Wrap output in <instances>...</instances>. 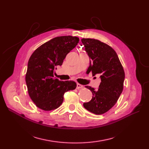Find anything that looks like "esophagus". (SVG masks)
Masks as SVG:
<instances>
[{
  "label": "esophagus",
  "mask_w": 149,
  "mask_h": 149,
  "mask_svg": "<svg viewBox=\"0 0 149 149\" xmlns=\"http://www.w3.org/2000/svg\"><path fill=\"white\" fill-rule=\"evenodd\" d=\"M83 88V85L80 84L79 83H77V84H76V88H77V89H80V88Z\"/></svg>",
  "instance_id": "esophagus-1"
}]
</instances>
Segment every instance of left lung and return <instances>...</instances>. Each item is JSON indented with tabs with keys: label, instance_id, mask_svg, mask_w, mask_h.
I'll return each instance as SVG.
<instances>
[{
	"label": "left lung",
	"instance_id": "left-lung-1",
	"mask_svg": "<svg viewBox=\"0 0 149 149\" xmlns=\"http://www.w3.org/2000/svg\"><path fill=\"white\" fill-rule=\"evenodd\" d=\"M89 58L88 71L100 75L101 83L95 90L85 86L93 93L91 100L83 104L86 109L95 114H102L113 107L123 90L125 74L118 55L111 47L100 40L81 39Z\"/></svg>",
	"mask_w": 149,
	"mask_h": 149
}]
</instances>
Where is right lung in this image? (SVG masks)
Segmentation results:
<instances>
[{
    "label": "right lung",
    "instance_id": "1",
    "mask_svg": "<svg viewBox=\"0 0 149 149\" xmlns=\"http://www.w3.org/2000/svg\"><path fill=\"white\" fill-rule=\"evenodd\" d=\"M78 42L76 37H55L42 45L31 55L25 81L31 100L40 109H56L63 101L65 93L76 88V83L73 81L56 79L53 70L57 66L62 65L67 54Z\"/></svg>",
    "mask_w": 149,
    "mask_h": 149
}]
</instances>
